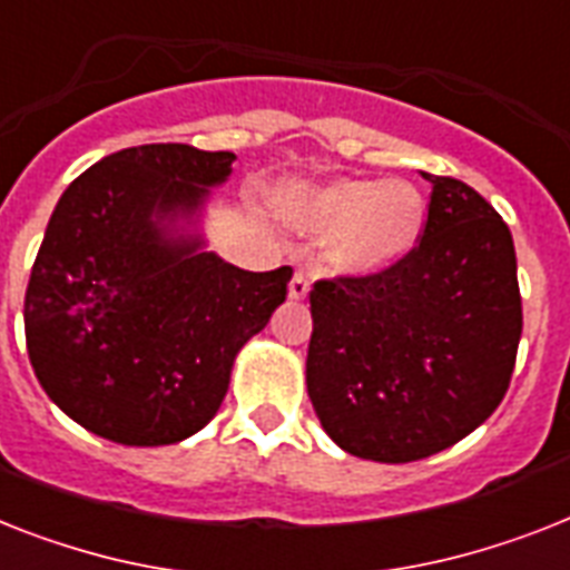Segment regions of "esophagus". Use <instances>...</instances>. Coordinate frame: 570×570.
<instances>
[{"instance_id": "1", "label": "esophagus", "mask_w": 570, "mask_h": 570, "mask_svg": "<svg viewBox=\"0 0 570 570\" xmlns=\"http://www.w3.org/2000/svg\"><path fill=\"white\" fill-rule=\"evenodd\" d=\"M307 293H309V277H307V272L298 269L293 275V281H289V298L304 301L307 298Z\"/></svg>"}]
</instances>
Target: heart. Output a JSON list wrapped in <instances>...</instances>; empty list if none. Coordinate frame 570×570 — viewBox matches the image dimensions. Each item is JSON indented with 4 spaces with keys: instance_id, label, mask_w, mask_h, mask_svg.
I'll return each mask as SVG.
<instances>
[{
    "instance_id": "1",
    "label": "heart",
    "mask_w": 570,
    "mask_h": 570,
    "mask_svg": "<svg viewBox=\"0 0 570 570\" xmlns=\"http://www.w3.org/2000/svg\"><path fill=\"white\" fill-rule=\"evenodd\" d=\"M289 222L327 239V266L345 277H381L415 252L424 196L404 178H333L295 193Z\"/></svg>"
}]
</instances>
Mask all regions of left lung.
Returning a JSON list of instances; mask_svg holds the SVG:
<instances>
[{
	"label": "left lung",
	"instance_id": "left-lung-1",
	"mask_svg": "<svg viewBox=\"0 0 570 570\" xmlns=\"http://www.w3.org/2000/svg\"><path fill=\"white\" fill-rule=\"evenodd\" d=\"M421 243L381 277L318 281L307 395L345 453L433 456L507 395L521 340L515 245L478 189L428 175Z\"/></svg>",
	"mask_w": 570,
	"mask_h": 570
}]
</instances>
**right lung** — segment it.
Masks as SVG:
<instances>
[{"mask_svg": "<svg viewBox=\"0 0 570 570\" xmlns=\"http://www.w3.org/2000/svg\"><path fill=\"white\" fill-rule=\"evenodd\" d=\"M234 151L151 142L101 157L55 205L26 289L43 392L119 445L184 442L219 413L234 360L286 298L289 266L207 252L202 216Z\"/></svg>", "mask_w": 570, "mask_h": 570, "instance_id": "obj_1", "label": "right lung"}]
</instances>
